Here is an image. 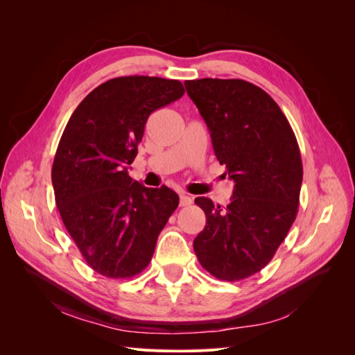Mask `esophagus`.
I'll list each match as a JSON object with an SVG mask.
<instances>
[{
	"instance_id": "obj_1",
	"label": "esophagus",
	"mask_w": 355,
	"mask_h": 355,
	"mask_svg": "<svg viewBox=\"0 0 355 355\" xmlns=\"http://www.w3.org/2000/svg\"><path fill=\"white\" fill-rule=\"evenodd\" d=\"M180 206L182 207H185V206H191V204H192V198L191 197H188V196H185V194H182L180 196Z\"/></svg>"
}]
</instances>
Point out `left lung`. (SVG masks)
Masks as SVG:
<instances>
[{
	"instance_id": "1",
	"label": "left lung",
	"mask_w": 355,
	"mask_h": 355,
	"mask_svg": "<svg viewBox=\"0 0 355 355\" xmlns=\"http://www.w3.org/2000/svg\"><path fill=\"white\" fill-rule=\"evenodd\" d=\"M206 121L214 154L234 180L227 207L206 197L196 204L206 227L194 240L204 270L225 282L259 272L296 219L302 158L296 136L274 99L244 80L185 81Z\"/></svg>"
}]
</instances>
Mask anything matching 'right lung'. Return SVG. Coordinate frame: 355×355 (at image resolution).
<instances>
[{
	"mask_svg": "<svg viewBox=\"0 0 355 355\" xmlns=\"http://www.w3.org/2000/svg\"><path fill=\"white\" fill-rule=\"evenodd\" d=\"M178 80L145 75L98 85L71 115L53 161L56 206L87 265L108 278L142 272L179 204L128 176L151 112L180 99Z\"/></svg>",
	"mask_w": 355,
	"mask_h": 355,
	"instance_id": "add662e5",
	"label": "right lung"
}]
</instances>
